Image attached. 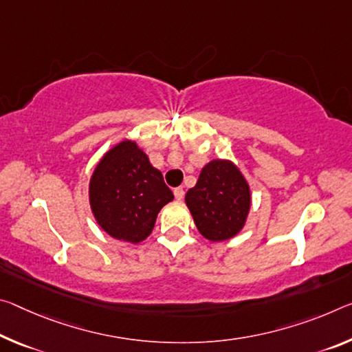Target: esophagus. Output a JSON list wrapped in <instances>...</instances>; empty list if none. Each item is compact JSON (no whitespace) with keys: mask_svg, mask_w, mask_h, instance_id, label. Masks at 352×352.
<instances>
[{"mask_svg":"<svg viewBox=\"0 0 352 352\" xmlns=\"http://www.w3.org/2000/svg\"><path fill=\"white\" fill-rule=\"evenodd\" d=\"M174 196L177 200H182L183 197H185V189L183 188H175L174 189Z\"/></svg>","mask_w":352,"mask_h":352,"instance_id":"esophagus-1","label":"esophagus"}]
</instances>
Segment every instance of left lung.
<instances>
[{
  "mask_svg": "<svg viewBox=\"0 0 352 352\" xmlns=\"http://www.w3.org/2000/svg\"><path fill=\"white\" fill-rule=\"evenodd\" d=\"M185 202L200 235L219 243L236 236L246 226L252 194L239 167L230 160L217 158L202 167Z\"/></svg>",
  "mask_w": 352,
  "mask_h": 352,
  "instance_id": "obj_1",
  "label": "left lung"
}]
</instances>
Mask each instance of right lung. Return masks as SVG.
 <instances>
[{"mask_svg": "<svg viewBox=\"0 0 352 352\" xmlns=\"http://www.w3.org/2000/svg\"><path fill=\"white\" fill-rule=\"evenodd\" d=\"M174 200L163 174L136 141L124 139L104 152L89 180V205L102 230L138 244L152 233L156 216Z\"/></svg>", "mask_w": 352, "mask_h": 352, "instance_id": "obj_1", "label": "right lung"}]
</instances>
